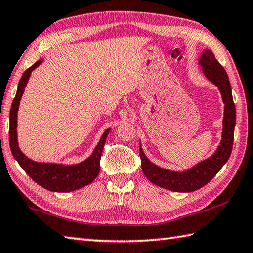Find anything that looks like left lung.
Segmentation results:
<instances>
[{
	"label": "left lung",
	"mask_w": 253,
	"mask_h": 253,
	"mask_svg": "<svg viewBox=\"0 0 253 253\" xmlns=\"http://www.w3.org/2000/svg\"><path fill=\"white\" fill-rule=\"evenodd\" d=\"M199 63L203 65V71L207 79L219 88L224 103L222 139L218 149L209 159L201 162L185 172L169 171L156 166L147 159L141 148L139 150L141 169L147 179L155 185L171 191L190 192L207 185L227 163L232 150L236 125V107L232 99L229 77L221 64L215 59L214 54L209 49L203 54Z\"/></svg>",
	"instance_id": "left-lung-1"
}]
</instances>
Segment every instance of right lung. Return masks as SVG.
<instances>
[{
	"instance_id": "1",
	"label": "right lung",
	"mask_w": 253,
	"mask_h": 253,
	"mask_svg": "<svg viewBox=\"0 0 253 253\" xmlns=\"http://www.w3.org/2000/svg\"><path fill=\"white\" fill-rule=\"evenodd\" d=\"M42 59L36 62L34 65L27 68L23 73L20 82H18L17 91L14 99H13L11 112H10V147L14 158L20 164V166L24 169L25 172L33 179V180L42 186L45 189L56 192H68L89 185L94 179L97 177L100 170V158L106 141V137L109 129L104 132L100 138L97 147H96L93 155L88 159L79 165L72 166H64V165L56 164H41L35 163L26 157L18 148L17 137H16V118L20 100L24 91L27 81L30 79L31 72L38 67Z\"/></svg>"
}]
</instances>
